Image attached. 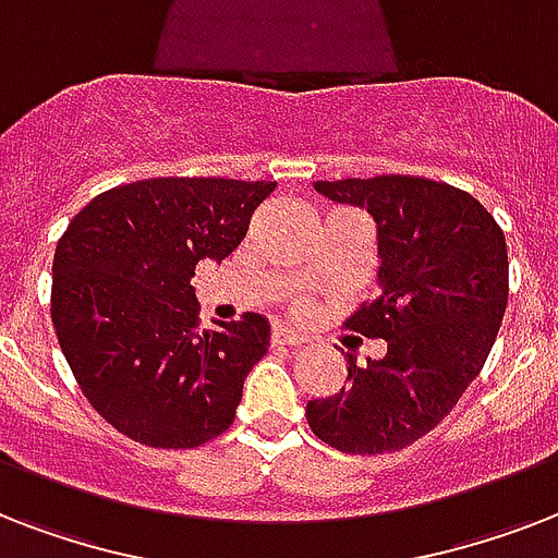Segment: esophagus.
I'll return each instance as SVG.
<instances>
[{"label":"esophagus","mask_w":558,"mask_h":558,"mask_svg":"<svg viewBox=\"0 0 558 558\" xmlns=\"http://www.w3.org/2000/svg\"><path fill=\"white\" fill-rule=\"evenodd\" d=\"M271 344H275V348H298V344H304V339L295 336L289 327H283V324H275V327H271Z\"/></svg>","instance_id":"obj_1"}]
</instances>
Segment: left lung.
<instances>
[{
  "instance_id": "8db88e82",
  "label": "left lung",
  "mask_w": 558,
  "mask_h": 558,
  "mask_svg": "<svg viewBox=\"0 0 558 558\" xmlns=\"http://www.w3.org/2000/svg\"><path fill=\"white\" fill-rule=\"evenodd\" d=\"M315 191L376 222L381 292L348 327L385 339L388 353L362 367L348 356V385L310 399L306 423L348 454L405 449L458 405L493 350L510 292L507 240L472 193L434 179L388 173Z\"/></svg>"
}]
</instances>
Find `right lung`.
<instances>
[{
    "label": "right lung",
    "mask_w": 558,
    "mask_h": 558,
    "mask_svg": "<svg viewBox=\"0 0 558 558\" xmlns=\"http://www.w3.org/2000/svg\"><path fill=\"white\" fill-rule=\"evenodd\" d=\"M275 182L144 179L100 193L54 252L51 322L65 362L109 425L153 449H193L234 423L243 381L269 350L245 313L199 330L191 278L226 260Z\"/></svg>",
    "instance_id": "obj_1"
}]
</instances>
